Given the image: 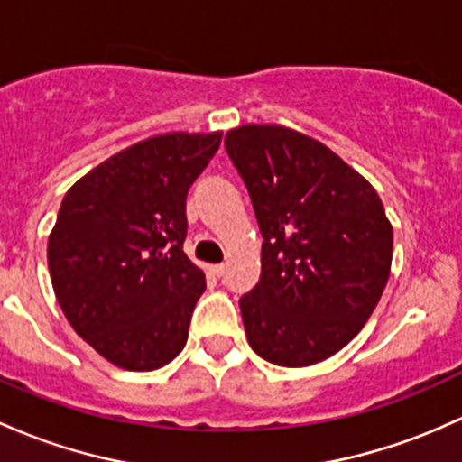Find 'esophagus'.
Returning <instances> with one entry per match:
<instances>
[{"instance_id": "esophagus-1", "label": "esophagus", "mask_w": 462, "mask_h": 462, "mask_svg": "<svg viewBox=\"0 0 462 462\" xmlns=\"http://www.w3.org/2000/svg\"><path fill=\"white\" fill-rule=\"evenodd\" d=\"M208 270H210L212 276H223V273H226V270H227V265H223V263H219V265H210V267H208Z\"/></svg>"}]
</instances>
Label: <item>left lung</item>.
Returning <instances> with one entry per match:
<instances>
[{"label":"left lung","instance_id":"left-lung-1","mask_svg":"<svg viewBox=\"0 0 462 462\" xmlns=\"http://www.w3.org/2000/svg\"><path fill=\"white\" fill-rule=\"evenodd\" d=\"M263 235L261 281L241 298L247 342L276 366L342 351L382 298L393 226L377 190L322 142L281 125L226 134Z\"/></svg>","mask_w":462,"mask_h":462}]
</instances>
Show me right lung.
Listing matches in <instances>:
<instances>
[{"instance_id":"right-lung-1","label":"right lung","mask_w":462,"mask_h":462,"mask_svg":"<svg viewBox=\"0 0 462 462\" xmlns=\"http://www.w3.org/2000/svg\"><path fill=\"white\" fill-rule=\"evenodd\" d=\"M215 134L153 135L111 155L65 192L48 267L65 318L125 371H155L186 346L206 276L184 254L186 195Z\"/></svg>"}]
</instances>
